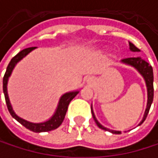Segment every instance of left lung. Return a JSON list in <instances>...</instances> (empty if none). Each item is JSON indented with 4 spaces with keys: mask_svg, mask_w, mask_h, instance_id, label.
<instances>
[{
    "mask_svg": "<svg viewBox=\"0 0 158 158\" xmlns=\"http://www.w3.org/2000/svg\"><path fill=\"white\" fill-rule=\"evenodd\" d=\"M130 44V49L134 52H138L140 51L138 48H136L135 46H134L132 43H129ZM123 63L125 64H128V65H131L133 67H135L141 74L142 76L144 78V80H145V83H146V87H147V93H148V101H147V108L145 110V112H144V116H143V119L142 120V122L140 123V124H142L143 123V121L145 120L148 112H149V110H150V107H151V104L153 102V99H154V74H153V69L152 67L146 62L144 61L143 59H142L141 57H127V58H123L122 60ZM91 112H92V116H93V119L96 123V124L102 130H105V131H109L112 134H121V132L119 131H113V130H109L108 128L102 126L98 121L97 119L95 118V115L92 111V109H91ZM139 124V125H140Z\"/></svg>",
    "mask_w": 158,
    "mask_h": 158,
    "instance_id": "obj_1",
    "label": "left lung"
}]
</instances>
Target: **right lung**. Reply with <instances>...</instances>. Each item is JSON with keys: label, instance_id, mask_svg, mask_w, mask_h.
<instances>
[{"label": "right lung", "instance_id": "1", "mask_svg": "<svg viewBox=\"0 0 158 158\" xmlns=\"http://www.w3.org/2000/svg\"><path fill=\"white\" fill-rule=\"evenodd\" d=\"M35 48H28L20 51L16 56H15L7 69H6V72L4 74V77H3V80H2V88H3V93H4V97H5V102H6V105H7V108L9 112L11 113V115L15 119L16 121H18L22 125H23L25 128L29 129L30 131L32 132H35V133H41V132H49V131H52V130H55L56 129L57 127L60 126V124L63 123L64 121V118H65V115H66V112L68 110V107H69V102L75 98V96L79 93V91H73V92H68L66 94H64L61 98H60V101H59V103H58V106H57V109L56 111L55 112V114L53 115V117L48 120L45 123H29L20 117H18L15 113V111L13 110V108L11 106V103H10V101H9V98H8V94H7V82H8V79L15 68V66L16 65V63L18 61H20L23 57H24L28 53H30L33 49H35Z\"/></svg>", "mask_w": 158, "mask_h": 158}]
</instances>
